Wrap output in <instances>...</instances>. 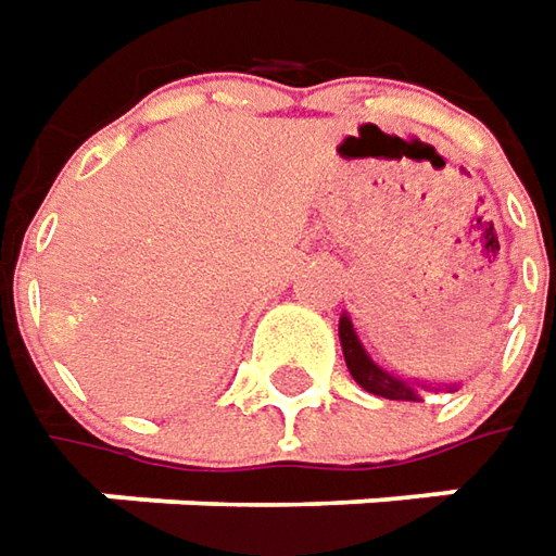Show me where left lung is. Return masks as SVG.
<instances>
[{"label": "left lung", "instance_id": "1", "mask_svg": "<svg viewBox=\"0 0 556 556\" xmlns=\"http://www.w3.org/2000/svg\"><path fill=\"white\" fill-rule=\"evenodd\" d=\"M338 338H341V351H344V363H348V369L354 375V381L363 388V391L375 393V396H384V400H406V403H421V391H443V388H450L455 391V384H418V381H409V378H400V375L388 372L384 366H378L369 351L363 348V341L356 336L354 323H351V316L341 314L338 319Z\"/></svg>", "mask_w": 556, "mask_h": 556}]
</instances>
